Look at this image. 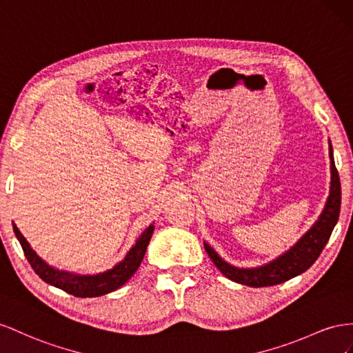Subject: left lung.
<instances>
[{"instance_id": "8db88e82", "label": "left lung", "mask_w": 353, "mask_h": 353, "mask_svg": "<svg viewBox=\"0 0 353 353\" xmlns=\"http://www.w3.org/2000/svg\"><path fill=\"white\" fill-rule=\"evenodd\" d=\"M330 159H331V189L330 196L322 214L316 220V223L312 226L306 235L301 238L299 243L290 248L285 254L278 257L270 263L254 268V269H238L235 266L228 265L225 260H221L216 251L208 244H204L207 254L213 260L216 268L223 274L226 278L235 281L243 285L248 287H269L276 285L285 281L294 278L300 274H303L312 265L324 250L325 244L331 236V232L339 220L340 214V204H341V188H340V177L339 171L334 164L333 158V148L330 145Z\"/></svg>"}]
</instances>
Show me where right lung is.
Here are the masks:
<instances>
[{
    "label": "right lung",
    "mask_w": 353,
    "mask_h": 353,
    "mask_svg": "<svg viewBox=\"0 0 353 353\" xmlns=\"http://www.w3.org/2000/svg\"><path fill=\"white\" fill-rule=\"evenodd\" d=\"M13 230L16 238L19 239L20 245L23 248L25 257L28 259L29 265L32 266L35 274L41 278L44 283L57 287L66 293L75 297H99L115 291L121 285H124L127 281L134 275V272L140 266L146 253L148 244L154 232V225H150L143 230V234L136 241V245L128 251L125 259L119 261L117 266L109 269L103 274L97 275H72L69 272L57 270L52 266H48L44 260L37 256L35 251L29 247L28 241L20 234L16 225H13Z\"/></svg>",
    "instance_id": "add662e5"
}]
</instances>
